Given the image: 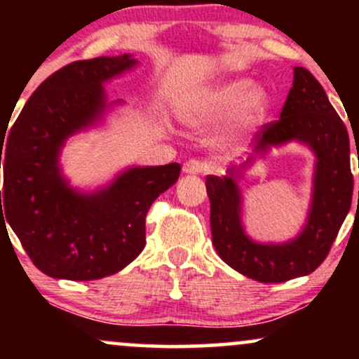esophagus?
Listing matches in <instances>:
<instances>
[{"mask_svg": "<svg viewBox=\"0 0 359 359\" xmlns=\"http://www.w3.org/2000/svg\"><path fill=\"white\" fill-rule=\"evenodd\" d=\"M184 174L187 175H197V174H203V172L205 170V163L199 162V160H187V162L184 163L182 167Z\"/></svg>", "mask_w": 359, "mask_h": 359, "instance_id": "obj_1", "label": "esophagus"}]
</instances>
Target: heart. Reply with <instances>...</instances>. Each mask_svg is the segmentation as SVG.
Here are the masks:
<instances>
[{
	"label": "heart",
	"mask_w": 359,
	"mask_h": 359,
	"mask_svg": "<svg viewBox=\"0 0 359 359\" xmlns=\"http://www.w3.org/2000/svg\"><path fill=\"white\" fill-rule=\"evenodd\" d=\"M270 111L269 90L255 84L251 77L241 76L194 90L180 104L179 116L185 126L196 131L209 130L231 118L221 142L238 145L257 133Z\"/></svg>",
	"instance_id": "heart-1"
}]
</instances>
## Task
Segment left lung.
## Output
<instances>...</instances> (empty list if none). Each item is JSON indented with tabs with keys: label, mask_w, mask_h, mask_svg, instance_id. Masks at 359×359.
<instances>
[{
	"label": "left lung",
	"mask_w": 359,
	"mask_h": 359,
	"mask_svg": "<svg viewBox=\"0 0 359 359\" xmlns=\"http://www.w3.org/2000/svg\"><path fill=\"white\" fill-rule=\"evenodd\" d=\"M288 142L307 146L315 155L306 221L292 241L257 242L245 231L239 182L273 147ZM205 189L211 203L212 245L233 270L257 282L280 283L312 273L324 262L351 208L353 175L348 130L307 69L294 67V82L280 119L262 128L255 154L229 167L222 177L208 175Z\"/></svg>",
	"instance_id": "obj_1"
}]
</instances>
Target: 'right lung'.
Returning <instances> with one entry per match:
<instances>
[{
    "instance_id": "add662e5",
    "label": "right lung",
    "mask_w": 359,
    "mask_h": 359,
    "mask_svg": "<svg viewBox=\"0 0 359 359\" xmlns=\"http://www.w3.org/2000/svg\"><path fill=\"white\" fill-rule=\"evenodd\" d=\"M138 64L123 53L65 65L36 88L1 138L0 224L11 226L48 277L97 280L130 265L145 248L148 209L179 179V163L130 165L109 182L81 189L62 168L69 138L104 126L125 106L108 101L104 86Z\"/></svg>"
}]
</instances>
